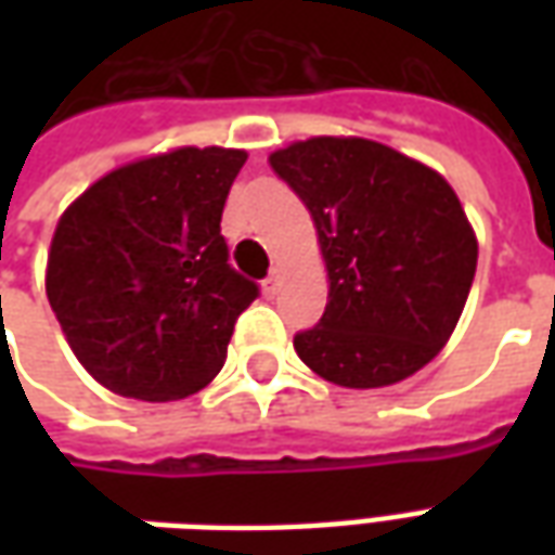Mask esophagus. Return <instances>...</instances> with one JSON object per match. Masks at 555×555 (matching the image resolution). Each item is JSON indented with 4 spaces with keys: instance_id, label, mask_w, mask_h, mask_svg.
Wrapping results in <instances>:
<instances>
[{
    "instance_id": "esophagus-1",
    "label": "esophagus",
    "mask_w": 555,
    "mask_h": 555,
    "mask_svg": "<svg viewBox=\"0 0 555 555\" xmlns=\"http://www.w3.org/2000/svg\"><path fill=\"white\" fill-rule=\"evenodd\" d=\"M279 285H282V279H279V270H273V273L264 279V294H267V297H276Z\"/></svg>"
}]
</instances>
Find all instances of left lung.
Masks as SVG:
<instances>
[{"mask_svg": "<svg viewBox=\"0 0 555 555\" xmlns=\"http://www.w3.org/2000/svg\"><path fill=\"white\" fill-rule=\"evenodd\" d=\"M270 166L318 229L330 300L294 350L314 374L377 389L428 365L452 336L473 288L478 243L454 190L396 147L314 137Z\"/></svg>", "mask_w": 555, "mask_h": 555, "instance_id": "8db88e82", "label": "left lung"}]
</instances>
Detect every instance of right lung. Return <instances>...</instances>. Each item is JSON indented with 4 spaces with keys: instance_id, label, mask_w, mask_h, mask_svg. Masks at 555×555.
<instances>
[{
    "instance_id": "right-lung-1",
    "label": "right lung",
    "mask_w": 555,
    "mask_h": 555,
    "mask_svg": "<svg viewBox=\"0 0 555 555\" xmlns=\"http://www.w3.org/2000/svg\"><path fill=\"white\" fill-rule=\"evenodd\" d=\"M246 151L178 147L91 183L55 225L47 297L86 372L175 401L222 369L258 285L229 264L222 207Z\"/></svg>"
}]
</instances>
